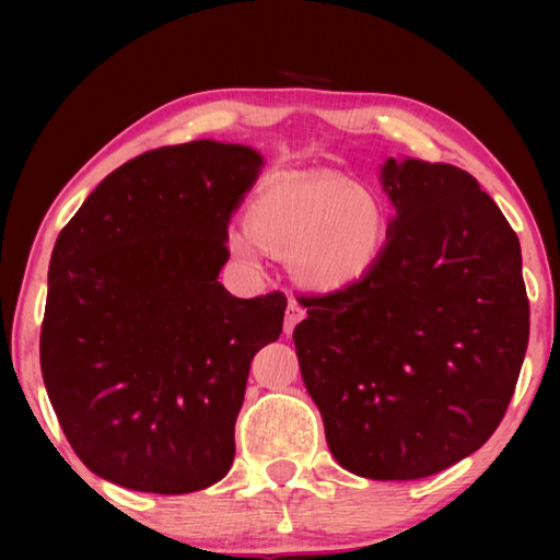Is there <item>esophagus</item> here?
I'll return each mask as SVG.
<instances>
[{
	"mask_svg": "<svg viewBox=\"0 0 560 560\" xmlns=\"http://www.w3.org/2000/svg\"><path fill=\"white\" fill-rule=\"evenodd\" d=\"M305 319V311L303 307L295 303V301H289L287 305V317H283V335H291V331L295 329V325H301Z\"/></svg>",
	"mask_w": 560,
	"mask_h": 560,
	"instance_id": "obj_1",
	"label": "esophagus"
}]
</instances>
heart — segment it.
Segmentation results:
<instances>
[{"label":"heart","mask_w":560,"mask_h":560,"mask_svg":"<svg viewBox=\"0 0 560 560\" xmlns=\"http://www.w3.org/2000/svg\"><path fill=\"white\" fill-rule=\"evenodd\" d=\"M387 233L389 211L375 189L341 175L281 173L247 201L245 231L229 235V253L253 271L265 253L289 257L303 289L335 295L371 277Z\"/></svg>","instance_id":"obj_1"}]
</instances>
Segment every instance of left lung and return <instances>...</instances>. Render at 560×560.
<instances>
[{"instance_id": "obj_1", "label": "left lung", "mask_w": 560, "mask_h": 560, "mask_svg": "<svg viewBox=\"0 0 560 560\" xmlns=\"http://www.w3.org/2000/svg\"><path fill=\"white\" fill-rule=\"evenodd\" d=\"M385 253L355 289L305 299L293 329L329 452L351 474L409 481L477 452L501 423L529 341L522 253L469 173L387 159Z\"/></svg>"}]
</instances>
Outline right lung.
Segmentation results:
<instances>
[{"instance_id": "1", "label": "right lung", "mask_w": 560, "mask_h": 560, "mask_svg": "<svg viewBox=\"0 0 560 560\" xmlns=\"http://www.w3.org/2000/svg\"><path fill=\"white\" fill-rule=\"evenodd\" d=\"M253 147L199 139L120 165L93 189L47 271L40 368L79 459L132 491L192 493L229 474L249 363L287 299H235L229 221L257 183Z\"/></svg>"}]
</instances>
